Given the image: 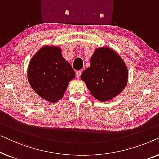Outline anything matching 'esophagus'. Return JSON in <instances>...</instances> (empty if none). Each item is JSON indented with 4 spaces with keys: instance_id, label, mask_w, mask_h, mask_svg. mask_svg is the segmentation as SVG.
I'll return each mask as SVG.
<instances>
[{
    "instance_id": "34e87169",
    "label": "esophagus",
    "mask_w": 159,
    "mask_h": 159,
    "mask_svg": "<svg viewBox=\"0 0 159 159\" xmlns=\"http://www.w3.org/2000/svg\"><path fill=\"white\" fill-rule=\"evenodd\" d=\"M80 75H81V71H76V77H77V78L79 79V78L80 77Z\"/></svg>"
}]
</instances>
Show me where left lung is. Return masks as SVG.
I'll use <instances>...</instances> for the list:
<instances>
[{"mask_svg":"<svg viewBox=\"0 0 159 159\" xmlns=\"http://www.w3.org/2000/svg\"><path fill=\"white\" fill-rule=\"evenodd\" d=\"M81 79L97 100L110 101L125 88L128 69L116 51L107 47L98 48L90 58V66L82 72Z\"/></svg>","mask_w":159,"mask_h":159,"instance_id":"left-lung-1","label":"left lung"}]
</instances>
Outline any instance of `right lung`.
<instances>
[{
  "label": "right lung",
  "instance_id": "1",
  "mask_svg": "<svg viewBox=\"0 0 159 159\" xmlns=\"http://www.w3.org/2000/svg\"><path fill=\"white\" fill-rule=\"evenodd\" d=\"M71 64L63 58L61 49L45 45L30 60L28 81L39 96L56 103L62 98L69 82L75 79Z\"/></svg>",
  "mask_w": 159,
  "mask_h": 159
}]
</instances>
